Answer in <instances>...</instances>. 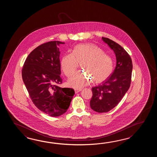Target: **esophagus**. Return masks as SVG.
<instances>
[{
  "instance_id": "obj_1",
  "label": "esophagus",
  "mask_w": 157,
  "mask_h": 157,
  "mask_svg": "<svg viewBox=\"0 0 157 157\" xmlns=\"http://www.w3.org/2000/svg\"><path fill=\"white\" fill-rule=\"evenodd\" d=\"M81 91V89H75V93H78V92H80V91Z\"/></svg>"
}]
</instances>
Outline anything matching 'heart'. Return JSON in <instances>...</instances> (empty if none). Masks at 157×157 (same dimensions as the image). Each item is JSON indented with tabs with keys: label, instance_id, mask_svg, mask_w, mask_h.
<instances>
[{
	"label": "heart",
	"instance_id": "heart-1",
	"mask_svg": "<svg viewBox=\"0 0 157 157\" xmlns=\"http://www.w3.org/2000/svg\"><path fill=\"white\" fill-rule=\"evenodd\" d=\"M83 61L82 67L90 74L78 71L70 78L71 87L80 89L89 85L93 80L101 82L109 77L113 70L112 58L95 44H81L74 47L72 53L64 54L61 60V67L67 77L76 70L78 62Z\"/></svg>",
	"mask_w": 157,
	"mask_h": 157
}]
</instances>
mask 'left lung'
<instances>
[{"label":"left lung","mask_w":157,"mask_h":157,"mask_svg":"<svg viewBox=\"0 0 157 157\" xmlns=\"http://www.w3.org/2000/svg\"><path fill=\"white\" fill-rule=\"evenodd\" d=\"M116 57V66L109 77L103 83L92 88L91 108L98 113L112 109L120 103L130 86L132 63L131 57L122 47L113 40L102 37Z\"/></svg>","instance_id":"1"}]
</instances>
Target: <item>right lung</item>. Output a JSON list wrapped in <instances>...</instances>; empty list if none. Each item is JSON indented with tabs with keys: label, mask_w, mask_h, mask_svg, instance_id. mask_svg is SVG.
Returning a JSON list of instances; mask_svg holds the SVG:
<instances>
[{
	"label": "right lung",
	"mask_w": 157,
	"mask_h": 157,
	"mask_svg": "<svg viewBox=\"0 0 157 157\" xmlns=\"http://www.w3.org/2000/svg\"><path fill=\"white\" fill-rule=\"evenodd\" d=\"M64 43L53 41L43 44L28 56L22 71V77L35 106L52 117L67 112L75 91L62 88L60 51Z\"/></svg>",
	"instance_id": "right-lung-1"
}]
</instances>
